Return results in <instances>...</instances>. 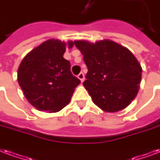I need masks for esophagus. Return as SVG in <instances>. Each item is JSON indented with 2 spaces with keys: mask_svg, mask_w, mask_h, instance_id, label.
<instances>
[{
  "mask_svg": "<svg viewBox=\"0 0 160 160\" xmlns=\"http://www.w3.org/2000/svg\"><path fill=\"white\" fill-rule=\"evenodd\" d=\"M77 77H78V79H79V80L81 81V82H83V81H84V80H85V75H84V73H82V72H81V73H80V74L78 75Z\"/></svg>",
  "mask_w": 160,
  "mask_h": 160,
  "instance_id": "obj_1",
  "label": "esophagus"
}]
</instances>
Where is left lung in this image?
<instances>
[{
  "label": "left lung",
  "instance_id": "1",
  "mask_svg": "<svg viewBox=\"0 0 160 160\" xmlns=\"http://www.w3.org/2000/svg\"><path fill=\"white\" fill-rule=\"evenodd\" d=\"M74 43L84 55L88 72L83 85L94 103L107 112L126 108L137 96L141 82L142 68L137 58L111 40Z\"/></svg>",
  "mask_w": 160,
  "mask_h": 160
}]
</instances>
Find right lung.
<instances>
[{"mask_svg":"<svg viewBox=\"0 0 160 160\" xmlns=\"http://www.w3.org/2000/svg\"><path fill=\"white\" fill-rule=\"evenodd\" d=\"M68 47H73L72 41ZM65 49L64 42L47 40L28 53L18 68V84L29 103L39 111L59 112L80 83L63 57Z\"/></svg>","mask_w":160,"mask_h":160,"instance_id":"obj_1","label":"right lung"}]
</instances>
